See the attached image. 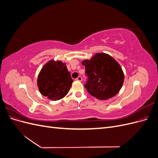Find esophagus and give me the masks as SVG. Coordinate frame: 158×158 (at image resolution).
Segmentation results:
<instances>
[{"mask_svg": "<svg viewBox=\"0 0 158 158\" xmlns=\"http://www.w3.org/2000/svg\"><path fill=\"white\" fill-rule=\"evenodd\" d=\"M76 80H77V81H79V82H81V81L82 80V78L81 77V76H78V77L76 79Z\"/></svg>", "mask_w": 158, "mask_h": 158, "instance_id": "obj_1", "label": "esophagus"}]
</instances>
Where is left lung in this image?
Here are the masks:
<instances>
[{
	"label": "left lung",
	"mask_w": 158,
	"mask_h": 158,
	"mask_svg": "<svg viewBox=\"0 0 158 158\" xmlns=\"http://www.w3.org/2000/svg\"><path fill=\"white\" fill-rule=\"evenodd\" d=\"M88 80L84 87L92 96L100 100L113 98L121 90L125 75L121 65L113 56L104 52L95 53L82 62Z\"/></svg>",
	"instance_id": "8db88e82"
}]
</instances>
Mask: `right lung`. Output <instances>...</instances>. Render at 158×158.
I'll list each match as a JSON object with an SVG mask.
<instances>
[{"mask_svg": "<svg viewBox=\"0 0 158 158\" xmlns=\"http://www.w3.org/2000/svg\"><path fill=\"white\" fill-rule=\"evenodd\" d=\"M37 82L43 95L52 101H57L69 93L73 80L65 63L51 59L41 69Z\"/></svg>", "mask_w": 158, "mask_h": 158, "instance_id": "obj_1", "label": "right lung"}]
</instances>
